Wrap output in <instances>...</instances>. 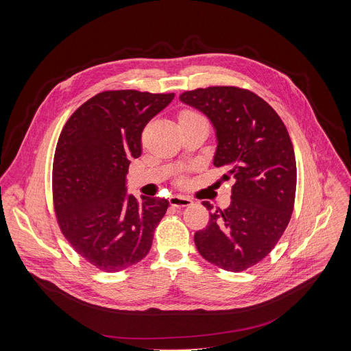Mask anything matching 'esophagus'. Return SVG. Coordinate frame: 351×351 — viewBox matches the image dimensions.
Returning <instances> with one entry per match:
<instances>
[{"label":"esophagus","instance_id":"esophagus-1","mask_svg":"<svg viewBox=\"0 0 351 351\" xmlns=\"http://www.w3.org/2000/svg\"><path fill=\"white\" fill-rule=\"evenodd\" d=\"M169 204L173 208H186V206H191L193 202L189 197H186V196L173 195V196L169 197Z\"/></svg>","mask_w":351,"mask_h":351}]
</instances>
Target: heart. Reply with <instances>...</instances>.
<instances>
[{"mask_svg":"<svg viewBox=\"0 0 351 351\" xmlns=\"http://www.w3.org/2000/svg\"><path fill=\"white\" fill-rule=\"evenodd\" d=\"M195 117H199V115L196 112H193V110H183V112L179 115V121L180 119H191Z\"/></svg>","mask_w":351,"mask_h":351,"instance_id":"obj_1","label":"heart"}]
</instances>
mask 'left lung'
<instances>
[{
	"label": "left lung",
	"mask_w": 351,
	"mask_h": 351,
	"mask_svg": "<svg viewBox=\"0 0 351 351\" xmlns=\"http://www.w3.org/2000/svg\"><path fill=\"white\" fill-rule=\"evenodd\" d=\"M179 99L206 115L216 132L213 165L234 179L229 208L210 213L195 233L197 252L212 265L242 271L259 263L286 230L296 195V158L276 110L236 86L186 90ZM204 206L212 210L209 202Z\"/></svg>",
	"instance_id": "obj_1"
}]
</instances>
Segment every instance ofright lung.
I'll list each match as a JSON object with an SVG mask.
<instances>
[{"mask_svg": "<svg viewBox=\"0 0 351 351\" xmlns=\"http://www.w3.org/2000/svg\"><path fill=\"white\" fill-rule=\"evenodd\" d=\"M175 94L105 90L82 104L60 135L52 193L58 225L71 246L95 267L115 273L141 262L169 202L126 193L143 128Z\"/></svg>", "mask_w": 351, "mask_h": 351, "instance_id": "right-lung-1", "label": "right lung"}]
</instances>
